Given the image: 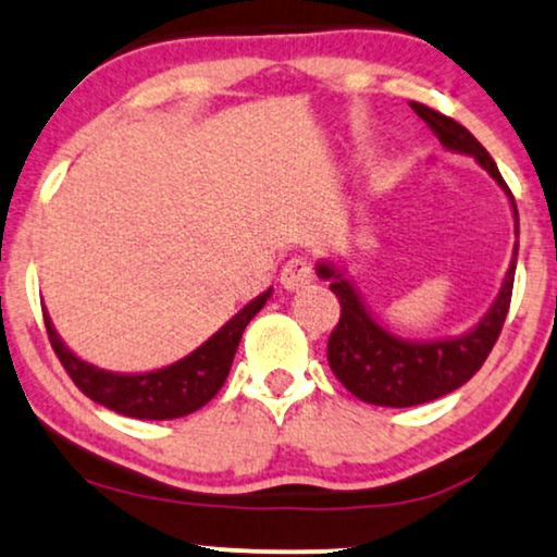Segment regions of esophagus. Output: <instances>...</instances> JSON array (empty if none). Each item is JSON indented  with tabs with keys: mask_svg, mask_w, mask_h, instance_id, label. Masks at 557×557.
Segmentation results:
<instances>
[{
	"mask_svg": "<svg viewBox=\"0 0 557 557\" xmlns=\"http://www.w3.org/2000/svg\"><path fill=\"white\" fill-rule=\"evenodd\" d=\"M310 281H314V265L312 258L307 256L289 258V263L281 271V284H284L286 289H299V286H307Z\"/></svg>",
	"mask_w": 557,
	"mask_h": 557,
	"instance_id": "esophagus-1",
	"label": "esophagus"
}]
</instances>
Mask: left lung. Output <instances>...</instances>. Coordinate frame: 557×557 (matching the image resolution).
Returning a JSON list of instances; mask_svg holds the SVG:
<instances>
[{
  "label": "left lung",
  "instance_id": "1",
  "mask_svg": "<svg viewBox=\"0 0 557 557\" xmlns=\"http://www.w3.org/2000/svg\"><path fill=\"white\" fill-rule=\"evenodd\" d=\"M410 108L429 123V128L446 149L475 157L493 175V181L509 194L519 235L517 201H513L509 185L500 177L496 162L485 152L483 144L462 123L423 106V102H410ZM517 252L519 243L498 299L493 301L488 314L478 322L475 331L462 335V338L434 343H413L389 335L367 312L351 284L331 265L322 263L318 273L322 278H331V292L341 301V320L327 338V363H331L333 374L359 400L384 405V408H410V405H421L455 393L483 367L493 346H496L500 331H504L511 305Z\"/></svg>",
  "mask_w": 557,
  "mask_h": 557
}]
</instances>
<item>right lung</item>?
<instances>
[{"instance_id":"right-lung-1","label":"right lung","mask_w":557,"mask_h":557,"mask_svg":"<svg viewBox=\"0 0 557 557\" xmlns=\"http://www.w3.org/2000/svg\"><path fill=\"white\" fill-rule=\"evenodd\" d=\"M268 297H271V289L243 307L235 318L226 322L222 331L211 335L194 354L185 356V359L173 363V367L157 369V372L147 374H111L89 367V363L79 361L61 343L46 312L44 322L48 341H51V348L57 351L61 367L66 369L72 382L77 384L89 400L106 405V408L128 418L170 421V418L188 416L194 410L203 408L222 389L247 322L256 318Z\"/></svg>"}]
</instances>
